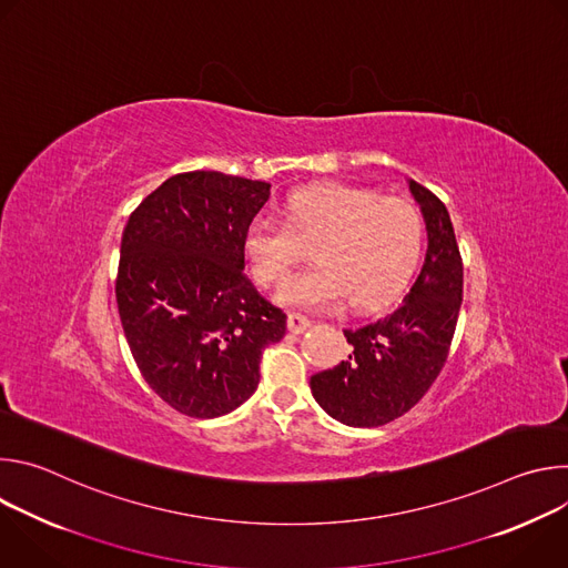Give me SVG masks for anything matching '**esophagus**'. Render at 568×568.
<instances>
[{
  "label": "esophagus",
  "instance_id": "1",
  "mask_svg": "<svg viewBox=\"0 0 568 568\" xmlns=\"http://www.w3.org/2000/svg\"><path fill=\"white\" fill-rule=\"evenodd\" d=\"M310 326H312V321H310L307 316H303V314H298V312H290V314H287V328H290V333L301 335V333H305Z\"/></svg>",
  "mask_w": 568,
  "mask_h": 568
}]
</instances>
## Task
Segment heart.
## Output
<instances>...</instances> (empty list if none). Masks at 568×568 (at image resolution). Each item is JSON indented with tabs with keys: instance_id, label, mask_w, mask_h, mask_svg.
Wrapping results in <instances>:
<instances>
[{
	"instance_id": "b5f03b06",
	"label": "heart",
	"mask_w": 568,
	"mask_h": 568,
	"mask_svg": "<svg viewBox=\"0 0 568 568\" xmlns=\"http://www.w3.org/2000/svg\"><path fill=\"white\" fill-rule=\"evenodd\" d=\"M312 247L314 267L292 276L278 303L333 310L346 296L355 310L377 307L412 276L423 220L414 204L375 191L326 184L287 195L285 222L256 215L242 235L250 270L261 285H274Z\"/></svg>"
}]
</instances>
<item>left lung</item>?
I'll return each instance as SVG.
<instances>
[{
  "instance_id": "left-lung-1",
  "label": "left lung",
  "mask_w": 568,
  "mask_h": 568,
  "mask_svg": "<svg viewBox=\"0 0 568 568\" xmlns=\"http://www.w3.org/2000/svg\"><path fill=\"white\" fill-rule=\"evenodd\" d=\"M427 226V252L409 292L384 316L344 331L351 355L310 377L318 407L348 427L407 414L447 362L463 301V263L445 204L407 180Z\"/></svg>"
}]
</instances>
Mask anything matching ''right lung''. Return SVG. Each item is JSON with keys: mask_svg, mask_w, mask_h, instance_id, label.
Wrapping results in <instances>:
<instances>
[{"mask_svg": "<svg viewBox=\"0 0 568 568\" xmlns=\"http://www.w3.org/2000/svg\"><path fill=\"white\" fill-rule=\"evenodd\" d=\"M272 184L217 171L166 180L130 215L116 305L150 388L191 418H217L258 388L263 348L287 314L245 276L242 235Z\"/></svg>", "mask_w": 568, "mask_h": 568, "instance_id": "right-lung-1", "label": "right lung"}]
</instances>
